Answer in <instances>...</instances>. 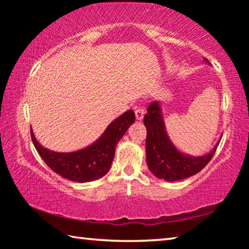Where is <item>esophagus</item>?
Wrapping results in <instances>:
<instances>
[{
    "label": "esophagus",
    "instance_id": "34e87169",
    "mask_svg": "<svg viewBox=\"0 0 249 249\" xmlns=\"http://www.w3.org/2000/svg\"><path fill=\"white\" fill-rule=\"evenodd\" d=\"M144 115H145L144 108L137 107L136 109H135V116H136V120H138V121L142 120V117H144Z\"/></svg>",
    "mask_w": 249,
    "mask_h": 249
}]
</instances>
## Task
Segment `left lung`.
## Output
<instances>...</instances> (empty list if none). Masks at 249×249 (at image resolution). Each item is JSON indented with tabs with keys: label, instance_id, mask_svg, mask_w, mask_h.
<instances>
[{
	"label": "left lung",
	"instance_id": "left-lung-1",
	"mask_svg": "<svg viewBox=\"0 0 249 249\" xmlns=\"http://www.w3.org/2000/svg\"><path fill=\"white\" fill-rule=\"evenodd\" d=\"M162 115L160 103L153 102L144 116L147 129L146 160L149 170L166 181L182 180L200 172L212 159L217 145L209 154L199 157L181 153L168 136Z\"/></svg>",
	"mask_w": 249,
	"mask_h": 249
}]
</instances>
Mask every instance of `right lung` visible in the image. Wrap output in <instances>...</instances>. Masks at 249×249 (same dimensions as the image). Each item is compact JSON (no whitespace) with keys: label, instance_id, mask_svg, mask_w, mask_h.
I'll return each mask as SVG.
<instances>
[{"label":"right lung","instance_id":"1","mask_svg":"<svg viewBox=\"0 0 249 249\" xmlns=\"http://www.w3.org/2000/svg\"><path fill=\"white\" fill-rule=\"evenodd\" d=\"M135 122V113L128 109L109 124L93 144L71 153H57L41 146L31 129L32 141L40 157L56 174L75 182H90L108 172L115 155V147Z\"/></svg>","mask_w":249,"mask_h":249}]
</instances>
